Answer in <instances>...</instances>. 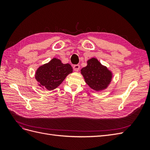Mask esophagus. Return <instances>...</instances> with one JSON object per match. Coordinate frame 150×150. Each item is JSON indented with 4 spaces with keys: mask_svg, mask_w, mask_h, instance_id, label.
Returning a JSON list of instances; mask_svg holds the SVG:
<instances>
[{
    "mask_svg": "<svg viewBox=\"0 0 150 150\" xmlns=\"http://www.w3.org/2000/svg\"><path fill=\"white\" fill-rule=\"evenodd\" d=\"M79 68H80V66L79 64H76L73 66V69L75 71H78L79 70Z\"/></svg>",
    "mask_w": 150,
    "mask_h": 150,
    "instance_id": "esophagus-1",
    "label": "esophagus"
}]
</instances>
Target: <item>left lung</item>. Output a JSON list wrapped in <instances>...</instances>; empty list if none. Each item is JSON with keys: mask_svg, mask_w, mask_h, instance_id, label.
<instances>
[{"mask_svg": "<svg viewBox=\"0 0 150 150\" xmlns=\"http://www.w3.org/2000/svg\"><path fill=\"white\" fill-rule=\"evenodd\" d=\"M81 73L83 76L85 82L96 91L107 88L112 78L111 71L94 57L87 61V66L81 69Z\"/></svg>", "mask_w": 150, "mask_h": 150, "instance_id": "8db88e82", "label": "left lung"}]
</instances>
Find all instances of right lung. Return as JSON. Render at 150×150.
Returning a JSON list of instances; mask_svg holds the SVG:
<instances>
[{
  "label": "right lung",
  "mask_w": 150,
  "mask_h": 150,
  "mask_svg": "<svg viewBox=\"0 0 150 150\" xmlns=\"http://www.w3.org/2000/svg\"><path fill=\"white\" fill-rule=\"evenodd\" d=\"M72 72L69 64H63L57 58H53L47 64L40 66L35 72V78L39 86L43 89L53 90L57 88L66 76Z\"/></svg>",
  "instance_id": "1"
}]
</instances>
